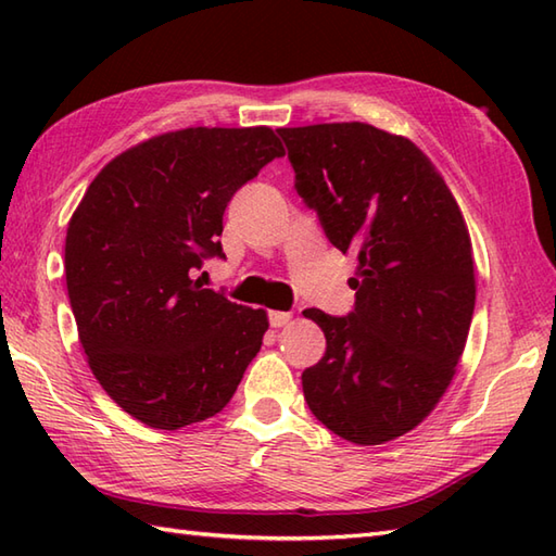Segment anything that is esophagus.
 <instances>
[{
	"label": "esophagus",
	"instance_id": "34e87169",
	"mask_svg": "<svg viewBox=\"0 0 556 556\" xmlns=\"http://www.w3.org/2000/svg\"><path fill=\"white\" fill-rule=\"evenodd\" d=\"M291 313H285V311H271L269 313V325L271 327H285V325H289L291 323Z\"/></svg>",
	"mask_w": 556,
	"mask_h": 556
}]
</instances>
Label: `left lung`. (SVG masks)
Segmentation results:
<instances>
[{"label":"left lung","instance_id":"left-lung-1","mask_svg":"<svg viewBox=\"0 0 556 556\" xmlns=\"http://www.w3.org/2000/svg\"><path fill=\"white\" fill-rule=\"evenodd\" d=\"M296 191L327 239L356 253V308L320 325L327 351L303 370V396L353 444L410 432L440 404L476 308L473 245L456 198L404 136L363 122L279 128Z\"/></svg>","mask_w":556,"mask_h":556}]
</instances>
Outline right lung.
<instances>
[{
  "mask_svg": "<svg viewBox=\"0 0 556 556\" xmlns=\"http://www.w3.org/2000/svg\"><path fill=\"white\" fill-rule=\"evenodd\" d=\"M285 155L269 126L181 128L124 150L71 215L64 267L88 365L116 406L155 430L229 404L267 313L203 289L231 195Z\"/></svg>",
  "mask_w": 556,
  "mask_h": 556,
  "instance_id": "right-lung-1",
  "label": "right lung"
}]
</instances>
